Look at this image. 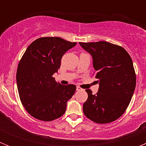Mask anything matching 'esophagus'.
Segmentation results:
<instances>
[{"label": "esophagus", "mask_w": 146, "mask_h": 146, "mask_svg": "<svg viewBox=\"0 0 146 146\" xmlns=\"http://www.w3.org/2000/svg\"><path fill=\"white\" fill-rule=\"evenodd\" d=\"M76 90H77V91H80L81 88H80L79 86H77V88H76Z\"/></svg>", "instance_id": "esophagus-1"}]
</instances>
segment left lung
<instances>
[{"mask_svg": "<svg viewBox=\"0 0 146 146\" xmlns=\"http://www.w3.org/2000/svg\"><path fill=\"white\" fill-rule=\"evenodd\" d=\"M80 45L91 55L95 78L99 88L93 95L89 89L83 113L91 121L108 123L126 111L136 86V75L130 55L123 47L104 41Z\"/></svg>", "mask_w": 146, "mask_h": 146, "instance_id": "8db88e82", "label": "left lung"}]
</instances>
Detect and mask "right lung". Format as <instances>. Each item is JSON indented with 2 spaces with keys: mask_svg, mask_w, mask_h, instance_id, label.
I'll use <instances>...</instances> for the list:
<instances>
[{
  "mask_svg": "<svg viewBox=\"0 0 146 146\" xmlns=\"http://www.w3.org/2000/svg\"><path fill=\"white\" fill-rule=\"evenodd\" d=\"M76 44L60 37H42L25 50L18 64L17 85L22 104L35 118L51 121L65 113L76 86L61 85L52 75L60 68L64 54Z\"/></svg>",
  "mask_w": 146,
  "mask_h": 146,
  "instance_id": "add662e5",
  "label": "right lung"
}]
</instances>
